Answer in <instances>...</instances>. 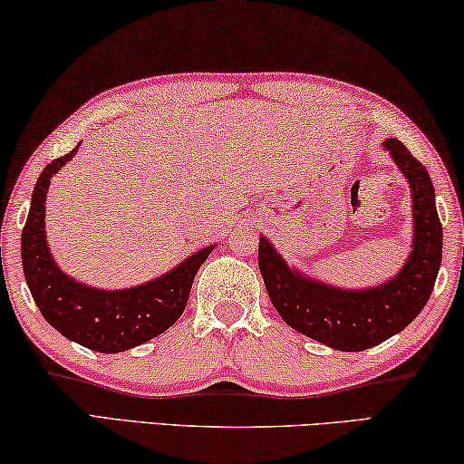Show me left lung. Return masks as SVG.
<instances>
[{"label": "left lung", "mask_w": 464, "mask_h": 464, "mask_svg": "<svg viewBox=\"0 0 464 464\" xmlns=\"http://www.w3.org/2000/svg\"><path fill=\"white\" fill-rule=\"evenodd\" d=\"M383 150L409 179L412 198V250L385 283L362 289L323 283L289 266L260 235L258 266L276 313L298 334L334 350L362 352L400 334L430 300L441 265V225L430 172L398 140H385Z\"/></svg>", "instance_id": "left-lung-1"}]
</instances>
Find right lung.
<instances>
[{
	"instance_id": "obj_1",
	"label": "right lung",
	"mask_w": 464,
	"mask_h": 464,
	"mask_svg": "<svg viewBox=\"0 0 464 464\" xmlns=\"http://www.w3.org/2000/svg\"><path fill=\"white\" fill-rule=\"evenodd\" d=\"M77 150L79 145L47 164L34 185L20 241L24 279L41 314L55 331L89 350L116 354L154 340L179 321L188 306L193 276L217 244L193 252L169 273L135 287L100 289L72 279L55 265L47 246L45 202L52 177L72 160Z\"/></svg>"
}]
</instances>
